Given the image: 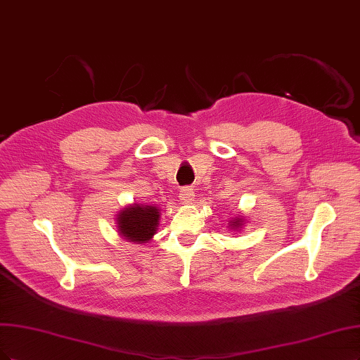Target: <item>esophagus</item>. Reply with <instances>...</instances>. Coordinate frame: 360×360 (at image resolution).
Here are the masks:
<instances>
[{"mask_svg":"<svg viewBox=\"0 0 360 360\" xmlns=\"http://www.w3.org/2000/svg\"><path fill=\"white\" fill-rule=\"evenodd\" d=\"M195 200V191L192 188H183L180 191V201L183 204H191Z\"/></svg>","mask_w":360,"mask_h":360,"instance_id":"1","label":"esophagus"}]
</instances>
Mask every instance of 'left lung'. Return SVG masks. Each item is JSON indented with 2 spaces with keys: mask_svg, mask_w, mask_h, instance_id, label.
<instances>
[{
  "mask_svg": "<svg viewBox=\"0 0 360 360\" xmlns=\"http://www.w3.org/2000/svg\"><path fill=\"white\" fill-rule=\"evenodd\" d=\"M244 221H245L244 216L237 214L235 217H231V220L228 221V228L231 231H241V228L244 226Z\"/></svg>",
  "mask_w": 360,
  "mask_h": 360,
  "instance_id": "1",
  "label": "left lung"
}]
</instances>
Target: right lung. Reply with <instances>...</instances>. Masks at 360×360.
<instances>
[{
    "label": "right lung",
    "mask_w": 360,
    "mask_h": 360,
    "mask_svg": "<svg viewBox=\"0 0 360 360\" xmlns=\"http://www.w3.org/2000/svg\"><path fill=\"white\" fill-rule=\"evenodd\" d=\"M160 208L156 205L131 204L123 207L116 216V228L120 237L131 243H148L158 231Z\"/></svg>",
    "instance_id": "right-lung-1"
}]
</instances>
